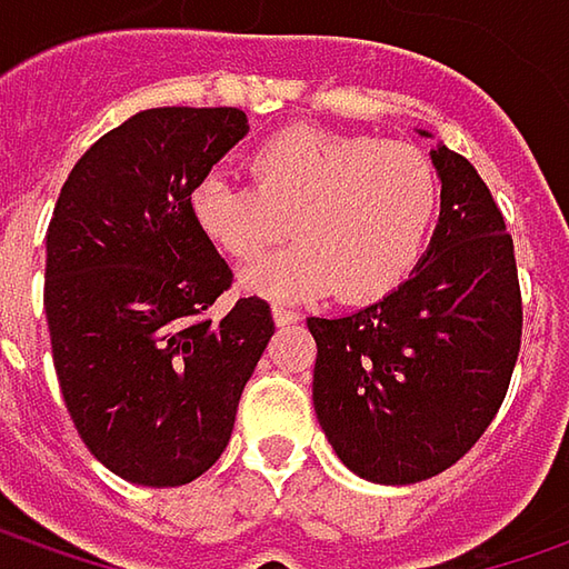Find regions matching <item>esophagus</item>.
I'll list each match as a JSON object with an SVG mask.
<instances>
[{"label":"esophagus","instance_id":"34e87169","mask_svg":"<svg viewBox=\"0 0 569 569\" xmlns=\"http://www.w3.org/2000/svg\"><path fill=\"white\" fill-rule=\"evenodd\" d=\"M272 319H274V326H291V322H300V313H297V310H288V307H278V303H274Z\"/></svg>","mask_w":569,"mask_h":569}]
</instances>
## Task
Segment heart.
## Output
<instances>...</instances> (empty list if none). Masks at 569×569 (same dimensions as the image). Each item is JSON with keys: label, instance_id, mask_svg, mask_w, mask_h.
Here are the masks:
<instances>
[{"label": "heart", "instance_id": "heart-1", "mask_svg": "<svg viewBox=\"0 0 569 569\" xmlns=\"http://www.w3.org/2000/svg\"><path fill=\"white\" fill-rule=\"evenodd\" d=\"M247 164L252 187L208 173L189 192L192 224L228 259L252 262L291 228L300 237L240 274L247 295L303 303L339 288L363 303L415 272L440 211L437 170L418 148L288 126Z\"/></svg>", "mask_w": 569, "mask_h": 569}]
</instances>
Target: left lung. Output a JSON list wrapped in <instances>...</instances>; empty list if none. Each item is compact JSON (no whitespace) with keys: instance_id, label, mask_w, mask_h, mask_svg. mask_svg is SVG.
Masks as SVG:
<instances>
[{"instance_id":"8db88e82","label":"left lung","mask_w":569,"mask_h":569,"mask_svg":"<svg viewBox=\"0 0 569 569\" xmlns=\"http://www.w3.org/2000/svg\"><path fill=\"white\" fill-rule=\"evenodd\" d=\"M430 164L440 218L408 281L348 317L307 319L319 427L373 485H415L459 462L493 421L519 355L522 303L503 214L462 154L437 144Z\"/></svg>"}]
</instances>
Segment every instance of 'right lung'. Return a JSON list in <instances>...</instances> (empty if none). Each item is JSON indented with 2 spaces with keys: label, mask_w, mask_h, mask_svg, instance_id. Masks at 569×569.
<instances>
[{
  "label": "right lung",
  "mask_w": 569,
  "mask_h": 569,
  "mask_svg": "<svg viewBox=\"0 0 569 569\" xmlns=\"http://www.w3.org/2000/svg\"><path fill=\"white\" fill-rule=\"evenodd\" d=\"M250 132L237 107H154L110 129L72 167L47 230L43 310L66 408L122 481L180 488L224 452L240 392L274 322L230 288L192 224L189 192Z\"/></svg>",
  "instance_id": "obj_1"
}]
</instances>
